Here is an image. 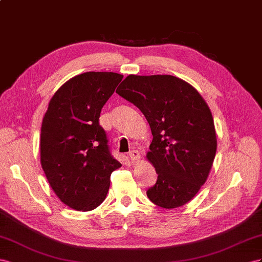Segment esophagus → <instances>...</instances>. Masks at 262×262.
<instances>
[{"mask_svg":"<svg viewBox=\"0 0 262 262\" xmlns=\"http://www.w3.org/2000/svg\"><path fill=\"white\" fill-rule=\"evenodd\" d=\"M140 152L138 151V150H133V151H130L129 152V158H130V160L133 161V162H135V161H139L140 160Z\"/></svg>","mask_w":262,"mask_h":262,"instance_id":"1","label":"esophagus"}]
</instances>
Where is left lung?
I'll use <instances>...</instances> for the list:
<instances>
[{
	"label": "left lung",
	"instance_id": "1",
	"mask_svg": "<svg viewBox=\"0 0 262 262\" xmlns=\"http://www.w3.org/2000/svg\"><path fill=\"white\" fill-rule=\"evenodd\" d=\"M116 93L143 112L154 136L146 158L158 178L147 196L163 208L186 204L207 180L217 148L207 103L195 88L169 74H129Z\"/></svg>",
	"mask_w": 262,
	"mask_h": 262
}]
</instances>
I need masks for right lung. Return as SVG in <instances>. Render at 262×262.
<instances>
[{"label":"right lung","instance_id":"right-lung-1","mask_svg":"<svg viewBox=\"0 0 262 262\" xmlns=\"http://www.w3.org/2000/svg\"><path fill=\"white\" fill-rule=\"evenodd\" d=\"M122 79L115 72L78 74L57 90L42 118L41 168L59 200L76 211L98 207L112 172L122 167L99 124L102 107Z\"/></svg>","mask_w":262,"mask_h":262}]
</instances>
